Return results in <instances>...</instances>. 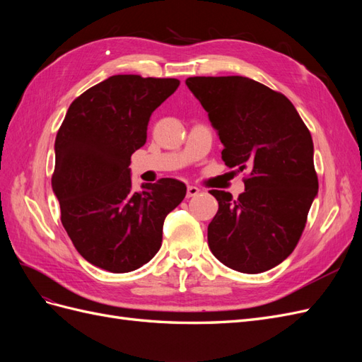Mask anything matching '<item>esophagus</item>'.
<instances>
[{"mask_svg":"<svg viewBox=\"0 0 362 362\" xmlns=\"http://www.w3.org/2000/svg\"><path fill=\"white\" fill-rule=\"evenodd\" d=\"M199 194V189L196 185H189L187 187V198H193V196Z\"/></svg>","mask_w":362,"mask_h":362,"instance_id":"esophagus-1","label":"esophagus"}]
</instances>
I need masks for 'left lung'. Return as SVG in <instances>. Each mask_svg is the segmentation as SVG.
<instances>
[{"label":"left lung","mask_w":362,"mask_h":362,"mask_svg":"<svg viewBox=\"0 0 362 362\" xmlns=\"http://www.w3.org/2000/svg\"><path fill=\"white\" fill-rule=\"evenodd\" d=\"M185 84L217 131L226 166L249 169L237 199L210 190L218 210L208 246L233 270H270L298 245L319 190L310 129L287 96L246 76H190Z\"/></svg>","instance_id":"1"}]
</instances>
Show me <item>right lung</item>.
Masks as SVG:
<instances>
[{
  "label": "right lung",
  "mask_w": 362,
  "mask_h": 362,
  "mask_svg": "<svg viewBox=\"0 0 362 362\" xmlns=\"http://www.w3.org/2000/svg\"><path fill=\"white\" fill-rule=\"evenodd\" d=\"M177 78L113 75L69 105L56 137L52 192L80 255L112 273L154 258L166 216L187 187L173 178L133 190L129 163L146 144L152 112L178 89Z\"/></svg>",
  "instance_id": "1"
}]
</instances>
